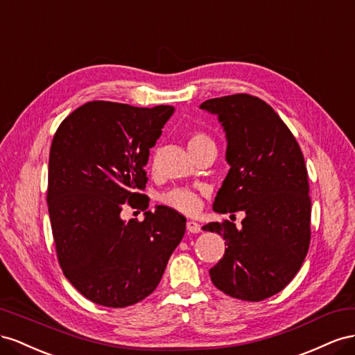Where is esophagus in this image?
Returning a JSON list of instances; mask_svg holds the SVG:
<instances>
[{
  "label": "esophagus",
  "instance_id": "34e87169",
  "mask_svg": "<svg viewBox=\"0 0 355 355\" xmlns=\"http://www.w3.org/2000/svg\"><path fill=\"white\" fill-rule=\"evenodd\" d=\"M186 227H187V232H190V234H199L200 232V225H198L196 221H187V225H186Z\"/></svg>",
  "mask_w": 355,
  "mask_h": 355
}]
</instances>
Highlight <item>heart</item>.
Masks as SVG:
<instances>
[{
  "label": "heart",
  "mask_w": 355,
  "mask_h": 355,
  "mask_svg": "<svg viewBox=\"0 0 355 355\" xmlns=\"http://www.w3.org/2000/svg\"><path fill=\"white\" fill-rule=\"evenodd\" d=\"M207 144H214V143H212V139L207 134L200 132V130H195V132H191L189 135L187 146L190 151H195ZM162 200H164L165 205L178 209L181 212H187V214H193V212H196L200 208V204H202L200 196L196 193V191L190 189H183V187H177L166 191V193L162 196Z\"/></svg>",
  "instance_id": "heart-1"
}]
</instances>
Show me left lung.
<instances>
[{
    "mask_svg": "<svg viewBox=\"0 0 355 355\" xmlns=\"http://www.w3.org/2000/svg\"><path fill=\"white\" fill-rule=\"evenodd\" d=\"M200 108L217 114L226 132L230 165L214 200L216 212L244 211L235 223H208L227 245L209 269L225 295L265 300L299 272L311 241L308 171L296 138L273 108L257 96L236 94L212 98Z\"/></svg>",
    "mask_w": 355,
    "mask_h": 355,
    "instance_id": "obj_1",
    "label": "left lung"
}]
</instances>
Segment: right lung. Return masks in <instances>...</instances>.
<instances>
[{
    "mask_svg": "<svg viewBox=\"0 0 355 355\" xmlns=\"http://www.w3.org/2000/svg\"><path fill=\"white\" fill-rule=\"evenodd\" d=\"M174 110L92 101L53 137L47 205L58 260L98 305L125 308L151 295L184 236L186 217L165 205L146 211L143 222L119 217L128 205L148 208L144 166Z\"/></svg>",
    "mask_w": 355,
    "mask_h": 355,
    "instance_id": "right-lung-1",
    "label": "right lung"
}]
</instances>
